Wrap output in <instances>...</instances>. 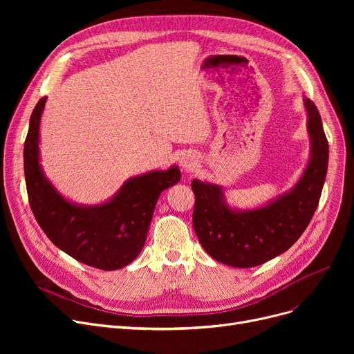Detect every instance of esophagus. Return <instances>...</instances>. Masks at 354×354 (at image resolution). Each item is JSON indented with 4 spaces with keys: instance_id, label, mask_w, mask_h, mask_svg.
Returning <instances> with one entry per match:
<instances>
[{
    "instance_id": "obj_1",
    "label": "esophagus",
    "mask_w": 354,
    "mask_h": 354,
    "mask_svg": "<svg viewBox=\"0 0 354 354\" xmlns=\"http://www.w3.org/2000/svg\"><path fill=\"white\" fill-rule=\"evenodd\" d=\"M195 165H196V159H195L194 155H185V156H182V159H180V166H182V169H183L185 172L194 171Z\"/></svg>"
}]
</instances>
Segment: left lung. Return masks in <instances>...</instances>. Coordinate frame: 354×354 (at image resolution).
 Returning a JSON list of instances; mask_svg holds the SVG:
<instances>
[{
  "label": "left lung",
  "instance_id": "obj_1",
  "mask_svg": "<svg viewBox=\"0 0 354 354\" xmlns=\"http://www.w3.org/2000/svg\"><path fill=\"white\" fill-rule=\"evenodd\" d=\"M311 158L294 189L259 209L228 208L219 187L192 180L194 228L201 245L216 261L238 268L261 266L301 236L317 209L328 165V142L317 107L306 99Z\"/></svg>",
  "mask_w": 354,
  "mask_h": 354
}]
</instances>
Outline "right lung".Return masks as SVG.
Listing matches in <instances>:
<instances>
[{
  "label": "right lung",
  "mask_w": 354,
  "mask_h": 354,
  "mask_svg": "<svg viewBox=\"0 0 354 354\" xmlns=\"http://www.w3.org/2000/svg\"><path fill=\"white\" fill-rule=\"evenodd\" d=\"M46 97L35 104L24 143V174L31 211L51 243L77 261L104 271L129 266L142 251L162 191L180 179L178 166L129 179L109 202L79 207L44 178L39 124Z\"/></svg>",
  "instance_id": "obj_1"
}]
</instances>
